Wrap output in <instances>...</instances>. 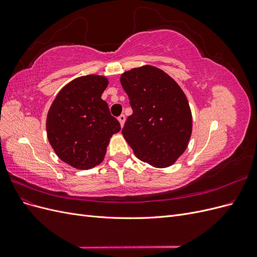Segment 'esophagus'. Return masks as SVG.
<instances>
[{
    "instance_id": "1",
    "label": "esophagus",
    "mask_w": 257,
    "mask_h": 257,
    "mask_svg": "<svg viewBox=\"0 0 257 257\" xmlns=\"http://www.w3.org/2000/svg\"><path fill=\"white\" fill-rule=\"evenodd\" d=\"M118 120H119V122H120V124H121V126H123L124 125V122H125V115L124 114H121L119 118H118Z\"/></svg>"
}]
</instances>
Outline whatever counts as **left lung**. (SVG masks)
Returning <instances> with one entry per match:
<instances>
[{
	"label": "left lung",
	"mask_w": 257,
	"mask_h": 257,
	"mask_svg": "<svg viewBox=\"0 0 257 257\" xmlns=\"http://www.w3.org/2000/svg\"><path fill=\"white\" fill-rule=\"evenodd\" d=\"M133 109L122 134L136 157L149 165H173L192 133V113L178 83L162 69L146 65L121 75Z\"/></svg>",
	"instance_id": "8db88e82"
}]
</instances>
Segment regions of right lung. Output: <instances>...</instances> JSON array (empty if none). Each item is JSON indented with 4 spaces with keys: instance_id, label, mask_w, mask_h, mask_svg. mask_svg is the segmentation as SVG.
I'll return each instance as SVG.
<instances>
[{
    "instance_id": "add662e5",
    "label": "right lung",
    "mask_w": 257,
    "mask_h": 257,
    "mask_svg": "<svg viewBox=\"0 0 257 257\" xmlns=\"http://www.w3.org/2000/svg\"><path fill=\"white\" fill-rule=\"evenodd\" d=\"M106 77L88 75L62 89L47 115V136L58 157L75 168L89 169L104 160L109 138L121 130L102 99Z\"/></svg>"
}]
</instances>
